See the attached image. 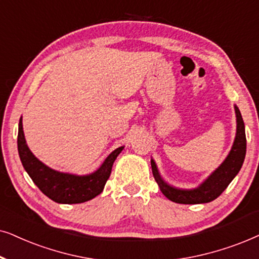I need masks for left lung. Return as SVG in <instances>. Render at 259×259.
I'll use <instances>...</instances> for the list:
<instances>
[{
    "label": "left lung",
    "mask_w": 259,
    "mask_h": 259,
    "mask_svg": "<svg viewBox=\"0 0 259 259\" xmlns=\"http://www.w3.org/2000/svg\"><path fill=\"white\" fill-rule=\"evenodd\" d=\"M234 112H236L237 118V130L231 150L227 154L225 160L222 162V164L215 170H213L198 187L186 189L168 184L161 177L156 163L151 158V170H153L155 181L157 182L158 187L165 198L169 199L170 201L177 202V204H206V202H211L218 198L225 191L227 186L231 184V181L236 178V175L239 173L240 168H242L244 158H245L246 137L242 113H240L237 105H234Z\"/></svg>",
    "instance_id": "left-lung-1"
}]
</instances>
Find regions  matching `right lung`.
Segmentation results:
<instances>
[{
    "label": "right lung",
    "mask_w": 259,
    "mask_h": 259,
    "mask_svg": "<svg viewBox=\"0 0 259 259\" xmlns=\"http://www.w3.org/2000/svg\"><path fill=\"white\" fill-rule=\"evenodd\" d=\"M123 149L124 146L113 150L94 173L86 175L64 173L52 169L35 157L27 146L22 117L19 122L17 150L23 168L40 191L58 204H81L101 194L111 174L113 162Z\"/></svg>",
    "instance_id": "1"
}]
</instances>
